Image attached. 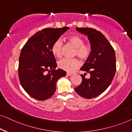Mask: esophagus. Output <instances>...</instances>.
I'll use <instances>...</instances> for the list:
<instances>
[{"label":"esophagus","instance_id":"1","mask_svg":"<svg viewBox=\"0 0 132 132\" xmlns=\"http://www.w3.org/2000/svg\"><path fill=\"white\" fill-rule=\"evenodd\" d=\"M73 74L71 73H67V76H71V75H72Z\"/></svg>","mask_w":132,"mask_h":132}]
</instances>
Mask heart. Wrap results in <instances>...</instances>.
I'll return each mask as SVG.
<instances>
[{
    "label": "heart",
    "mask_w": 132,
    "mask_h": 132,
    "mask_svg": "<svg viewBox=\"0 0 132 132\" xmlns=\"http://www.w3.org/2000/svg\"><path fill=\"white\" fill-rule=\"evenodd\" d=\"M68 41L76 48L75 55L82 59H86L92 53V47L88 44H84V39L78 35H73L68 37ZM63 42L62 39H58L51 47V52L56 57H59L62 54ZM81 65V62L76 59L64 58L59 61L58 67L61 69L68 72L73 71Z\"/></svg>",
    "instance_id": "obj_1"
}]
</instances>
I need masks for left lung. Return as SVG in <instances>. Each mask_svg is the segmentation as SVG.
Returning a JSON list of instances; mask_svg holds the SVG:
<instances>
[{
    "instance_id": "1",
    "label": "left lung",
    "mask_w": 132,
    "mask_h": 132,
    "mask_svg": "<svg viewBox=\"0 0 132 132\" xmlns=\"http://www.w3.org/2000/svg\"><path fill=\"white\" fill-rule=\"evenodd\" d=\"M79 32L87 36L92 47V53L80 68L90 75L87 79L81 75L82 81L75 88L81 96L92 99L105 91L113 81L116 72L114 49L101 32L91 28H76Z\"/></svg>"
}]
</instances>
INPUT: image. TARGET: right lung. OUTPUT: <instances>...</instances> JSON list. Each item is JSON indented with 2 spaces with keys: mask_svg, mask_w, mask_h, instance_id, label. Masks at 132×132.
<instances>
[{
  "mask_svg": "<svg viewBox=\"0 0 132 132\" xmlns=\"http://www.w3.org/2000/svg\"><path fill=\"white\" fill-rule=\"evenodd\" d=\"M45 28L32 36L22 48L19 62V78L22 87L30 96L44 101L52 96L56 82L65 76L66 71L58 68L51 47L61 35L69 30Z\"/></svg>",
  "mask_w": 132,
  "mask_h": 132,
  "instance_id": "right-lung-1",
  "label": "right lung"
}]
</instances>
